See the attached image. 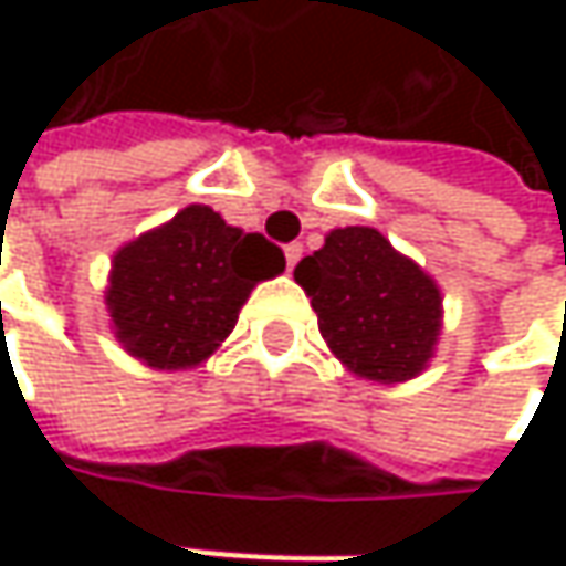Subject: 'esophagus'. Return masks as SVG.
Instances as JSON below:
<instances>
[{
    "mask_svg": "<svg viewBox=\"0 0 566 566\" xmlns=\"http://www.w3.org/2000/svg\"><path fill=\"white\" fill-rule=\"evenodd\" d=\"M301 252H304V249H301L297 242H291V245H284V262H287V269H294V265H297V259H301Z\"/></svg>",
    "mask_w": 566,
    "mask_h": 566,
    "instance_id": "esophagus-1",
    "label": "esophagus"
}]
</instances>
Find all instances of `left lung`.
<instances>
[{"instance_id":"8db88e82","label":"left lung","mask_w":566,"mask_h":566,"mask_svg":"<svg viewBox=\"0 0 566 566\" xmlns=\"http://www.w3.org/2000/svg\"><path fill=\"white\" fill-rule=\"evenodd\" d=\"M294 282L311 297L331 354L350 374L402 384L426 370L442 331L439 284L377 229H334L324 249L297 262Z\"/></svg>"}]
</instances>
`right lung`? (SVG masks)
Returning a JSON list of instances; mask_svg holds the SVG:
<instances>
[{
	"label": "right lung",
	"mask_w": 566,
	"mask_h": 566,
	"mask_svg": "<svg viewBox=\"0 0 566 566\" xmlns=\"http://www.w3.org/2000/svg\"><path fill=\"white\" fill-rule=\"evenodd\" d=\"M282 272L284 252L265 235L226 226L209 206H186L114 255L104 301L130 357L186 370L232 334L252 287Z\"/></svg>",
	"instance_id": "1"
}]
</instances>
